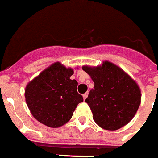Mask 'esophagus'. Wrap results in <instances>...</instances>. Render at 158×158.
Listing matches in <instances>:
<instances>
[{
  "mask_svg": "<svg viewBox=\"0 0 158 158\" xmlns=\"http://www.w3.org/2000/svg\"><path fill=\"white\" fill-rule=\"evenodd\" d=\"M87 96H88V93H85V94H83V98H84V99H85V98H87Z\"/></svg>",
  "mask_w": 158,
  "mask_h": 158,
  "instance_id": "34e87169",
  "label": "esophagus"
}]
</instances>
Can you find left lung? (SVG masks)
<instances>
[{
	"label": "left lung",
	"mask_w": 158,
	"mask_h": 158,
	"mask_svg": "<svg viewBox=\"0 0 158 158\" xmlns=\"http://www.w3.org/2000/svg\"><path fill=\"white\" fill-rule=\"evenodd\" d=\"M83 70L94 82V88L85 102L96 124L108 131H115L128 124L141 102L140 89L136 82L108 61L97 67L83 66Z\"/></svg>",
	"instance_id": "left-lung-1"
}]
</instances>
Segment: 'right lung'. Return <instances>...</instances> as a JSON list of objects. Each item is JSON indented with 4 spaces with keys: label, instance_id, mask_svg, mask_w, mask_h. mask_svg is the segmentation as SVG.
Returning a JSON list of instances; mask_svg holds the SVG:
<instances>
[{
    "label": "right lung",
    "instance_id": "right-lung-1",
    "mask_svg": "<svg viewBox=\"0 0 158 158\" xmlns=\"http://www.w3.org/2000/svg\"><path fill=\"white\" fill-rule=\"evenodd\" d=\"M73 73V69L56 62L27 85V105L41 124L60 127L71 119L78 104L83 102L77 92L78 82L70 79Z\"/></svg>",
    "mask_w": 158,
    "mask_h": 158
}]
</instances>
